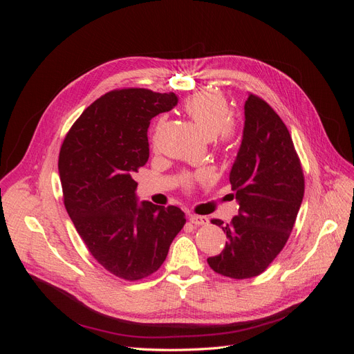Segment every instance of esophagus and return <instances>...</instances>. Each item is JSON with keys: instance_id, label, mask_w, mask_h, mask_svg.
Listing matches in <instances>:
<instances>
[{"instance_id": "1", "label": "esophagus", "mask_w": 354, "mask_h": 354, "mask_svg": "<svg viewBox=\"0 0 354 354\" xmlns=\"http://www.w3.org/2000/svg\"><path fill=\"white\" fill-rule=\"evenodd\" d=\"M189 220H190L192 224H195V226H203V224L208 223V218H207V217H203V216H195V214H194V216H190Z\"/></svg>"}]
</instances>
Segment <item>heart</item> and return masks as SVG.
Segmentation results:
<instances>
[{"instance_id": "1", "label": "heart", "mask_w": 354, "mask_h": 354, "mask_svg": "<svg viewBox=\"0 0 354 354\" xmlns=\"http://www.w3.org/2000/svg\"><path fill=\"white\" fill-rule=\"evenodd\" d=\"M185 109L203 134L217 137L223 149H229L236 142V125L232 120L229 102L223 94L212 91L196 93L185 102Z\"/></svg>"}]
</instances>
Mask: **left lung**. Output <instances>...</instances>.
Returning <instances> with one entry per match:
<instances>
[{"instance_id": "1", "label": "left lung", "mask_w": 354, "mask_h": 354, "mask_svg": "<svg viewBox=\"0 0 354 354\" xmlns=\"http://www.w3.org/2000/svg\"><path fill=\"white\" fill-rule=\"evenodd\" d=\"M239 214L229 224L224 250L207 260L232 279L263 273L282 251L304 196V174L286 125L272 106L250 93L245 102L243 137L230 171Z\"/></svg>"}]
</instances>
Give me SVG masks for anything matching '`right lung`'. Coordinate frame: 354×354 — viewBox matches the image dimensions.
<instances>
[{
  "mask_svg": "<svg viewBox=\"0 0 354 354\" xmlns=\"http://www.w3.org/2000/svg\"><path fill=\"white\" fill-rule=\"evenodd\" d=\"M177 104L174 93L121 88L85 109L63 140V202L94 260L125 281L155 273L183 229L180 208L137 205L133 176L149 159L147 128Z\"/></svg>",
  "mask_w": 354,
  "mask_h": 354,
  "instance_id": "right-lung-1",
  "label": "right lung"
}]
</instances>
